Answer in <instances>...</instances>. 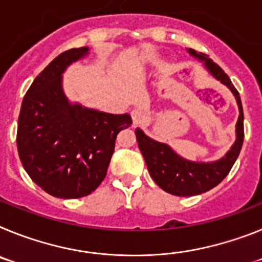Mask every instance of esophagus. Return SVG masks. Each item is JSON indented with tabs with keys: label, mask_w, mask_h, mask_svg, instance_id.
<instances>
[{
	"label": "esophagus",
	"mask_w": 262,
	"mask_h": 262,
	"mask_svg": "<svg viewBox=\"0 0 262 262\" xmlns=\"http://www.w3.org/2000/svg\"><path fill=\"white\" fill-rule=\"evenodd\" d=\"M131 117H133L134 126H139V124L144 123L145 119H147L145 113L143 110H140V108H135V110L131 111Z\"/></svg>",
	"instance_id": "34e87169"
}]
</instances>
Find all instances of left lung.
<instances>
[{
    "label": "left lung",
    "instance_id": "8db88e82",
    "mask_svg": "<svg viewBox=\"0 0 262 262\" xmlns=\"http://www.w3.org/2000/svg\"><path fill=\"white\" fill-rule=\"evenodd\" d=\"M187 52L190 53V56L202 62L206 71L215 80L221 81L222 84L226 85L232 92L239 107V118L235 126L236 139L230 149L221 159L207 163L185 159L173 151L170 145L149 138L139 127L135 129L139 149L144 157L152 180L164 191L177 196L198 195L211 190L212 187L221 184L235 164L242 151L243 140H244V114H243L242 99L239 92L231 82L230 77L224 73L221 67L215 64L210 57L206 56L205 53H198L191 48H187Z\"/></svg>",
    "mask_w": 262,
    "mask_h": 262
}]
</instances>
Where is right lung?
I'll return each instance as SVG.
<instances>
[{
	"label": "right lung",
	"mask_w": 262,
	"mask_h": 262,
	"mask_svg": "<svg viewBox=\"0 0 262 262\" xmlns=\"http://www.w3.org/2000/svg\"><path fill=\"white\" fill-rule=\"evenodd\" d=\"M89 47L60 53L32 81L18 118L17 147L27 174L46 193L73 200L89 195L105 180L119 131L128 114H108L71 102L62 73Z\"/></svg>",
	"instance_id": "add662e5"
}]
</instances>
